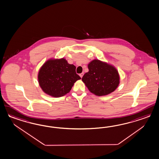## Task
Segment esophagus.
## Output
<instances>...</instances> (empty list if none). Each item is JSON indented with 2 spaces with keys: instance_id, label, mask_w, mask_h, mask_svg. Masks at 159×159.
<instances>
[{
  "instance_id": "34e87169",
  "label": "esophagus",
  "mask_w": 159,
  "mask_h": 159,
  "mask_svg": "<svg viewBox=\"0 0 159 159\" xmlns=\"http://www.w3.org/2000/svg\"><path fill=\"white\" fill-rule=\"evenodd\" d=\"M83 75H84V73H80V74L79 75V76H80V77H83Z\"/></svg>"
}]
</instances>
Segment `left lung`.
I'll use <instances>...</instances> for the list:
<instances>
[{"label":"left lung","instance_id":"obj_1","mask_svg":"<svg viewBox=\"0 0 159 159\" xmlns=\"http://www.w3.org/2000/svg\"><path fill=\"white\" fill-rule=\"evenodd\" d=\"M89 72L82 77V81L90 92L102 96L114 92L120 84V76L116 67L98 59L88 65Z\"/></svg>","mask_w":159,"mask_h":159}]
</instances>
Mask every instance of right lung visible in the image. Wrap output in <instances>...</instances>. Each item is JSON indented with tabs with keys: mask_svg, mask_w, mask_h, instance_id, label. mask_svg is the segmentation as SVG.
Wrapping results in <instances>:
<instances>
[{
	"mask_svg": "<svg viewBox=\"0 0 159 159\" xmlns=\"http://www.w3.org/2000/svg\"><path fill=\"white\" fill-rule=\"evenodd\" d=\"M76 66L64 59H49L40 68L39 86L44 93L53 97L63 96L70 91L74 83L80 79Z\"/></svg>",
	"mask_w": 159,
	"mask_h": 159,
	"instance_id": "right-lung-1",
	"label": "right lung"
}]
</instances>
